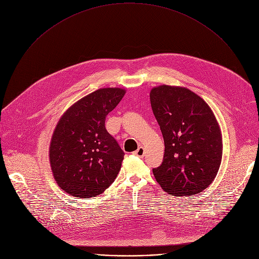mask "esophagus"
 Here are the masks:
<instances>
[{"label":"esophagus","mask_w":259,"mask_h":259,"mask_svg":"<svg viewBox=\"0 0 259 259\" xmlns=\"http://www.w3.org/2000/svg\"><path fill=\"white\" fill-rule=\"evenodd\" d=\"M134 154H135V156H137L139 158H143L144 155H145V151H144V149H143L142 146H140V147H138L137 151H135Z\"/></svg>","instance_id":"34e87169"}]
</instances>
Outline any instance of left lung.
<instances>
[{"instance_id":"obj_1","label":"left lung","mask_w":259,"mask_h":259,"mask_svg":"<svg viewBox=\"0 0 259 259\" xmlns=\"http://www.w3.org/2000/svg\"><path fill=\"white\" fill-rule=\"evenodd\" d=\"M150 97L165 143L163 162L153 169L156 180L173 196L203 192L223 158V137L210 106L184 87L161 85Z\"/></svg>"}]
</instances>
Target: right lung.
Instances as JSON below:
<instances>
[{"instance_id": "add662e5", "label": "right lung", "mask_w": 259, "mask_h": 259, "mask_svg": "<svg viewBox=\"0 0 259 259\" xmlns=\"http://www.w3.org/2000/svg\"><path fill=\"white\" fill-rule=\"evenodd\" d=\"M126 91L101 88L73 103L53 132L49 159L58 187L80 199L101 195L116 179L124 152L105 129V118Z\"/></svg>"}]
</instances>
